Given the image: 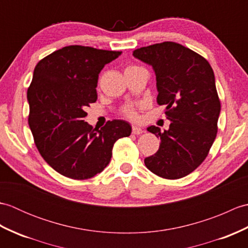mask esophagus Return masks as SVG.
<instances>
[{"label":"esophagus","mask_w":248,"mask_h":248,"mask_svg":"<svg viewBox=\"0 0 248 248\" xmlns=\"http://www.w3.org/2000/svg\"><path fill=\"white\" fill-rule=\"evenodd\" d=\"M143 132H144V131L141 130L140 127H136V125H133V127H132V133L133 134L139 135V134H141Z\"/></svg>","instance_id":"1"}]
</instances>
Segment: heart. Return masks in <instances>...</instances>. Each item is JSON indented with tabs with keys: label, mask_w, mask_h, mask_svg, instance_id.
<instances>
[{
	"label": "heart",
	"mask_w": 248,
	"mask_h": 248,
	"mask_svg": "<svg viewBox=\"0 0 248 248\" xmlns=\"http://www.w3.org/2000/svg\"><path fill=\"white\" fill-rule=\"evenodd\" d=\"M130 68H135L134 66H131L128 67L127 69H130ZM123 114L125 116V117L131 118V119H135L138 117V113H136V108L134 105L132 104H129V105H125V107L123 108Z\"/></svg>",
	"instance_id": "b5f03b06"
}]
</instances>
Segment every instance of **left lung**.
<instances>
[{
	"mask_svg": "<svg viewBox=\"0 0 248 248\" xmlns=\"http://www.w3.org/2000/svg\"><path fill=\"white\" fill-rule=\"evenodd\" d=\"M133 56L154 68L156 102L166 105V118L171 121L164 132L155 125L147 129L161 144L145 165L162 178L186 177L204 161L217 138L220 102L212 67L202 55L172 41L136 49Z\"/></svg>",
	"mask_w": 248,
	"mask_h": 248,
	"instance_id": "obj_1",
	"label": "left lung"
}]
</instances>
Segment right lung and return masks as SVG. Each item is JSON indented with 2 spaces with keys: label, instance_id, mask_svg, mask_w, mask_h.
Returning a JSON list of instances; mask_svg holds the SVG:
<instances>
[{
  "label": "right lung",
  "instance_id": "obj_1",
  "mask_svg": "<svg viewBox=\"0 0 248 248\" xmlns=\"http://www.w3.org/2000/svg\"><path fill=\"white\" fill-rule=\"evenodd\" d=\"M121 54L84 46H68L36 65L28 89L29 124L39 154L61 175L84 180L101 172L110 161L115 141L131 134L124 120L93 128L84 118L97 101L103 67Z\"/></svg>",
  "mask_w": 248,
  "mask_h": 248
}]
</instances>
